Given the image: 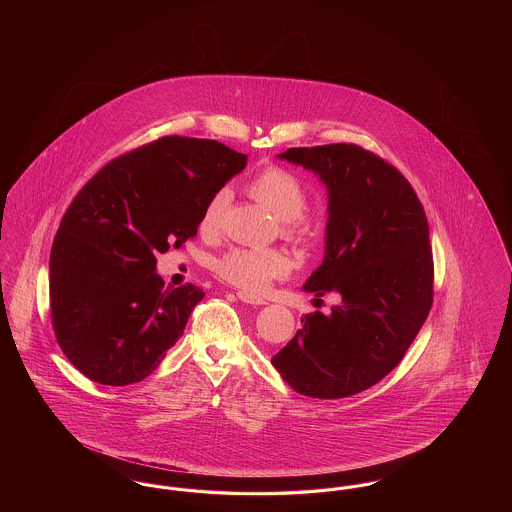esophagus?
Segmentation results:
<instances>
[{
  "mask_svg": "<svg viewBox=\"0 0 512 512\" xmlns=\"http://www.w3.org/2000/svg\"><path fill=\"white\" fill-rule=\"evenodd\" d=\"M238 299H240V301H244L247 305H265V303H267L263 297L253 295V293L249 292H238Z\"/></svg>",
  "mask_w": 512,
  "mask_h": 512,
  "instance_id": "1",
  "label": "esophagus"
}]
</instances>
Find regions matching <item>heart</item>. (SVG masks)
Listing matches in <instances>:
<instances>
[{"instance_id": "heart-1", "label": "heart", "mask_w": 512, "mask_h": 512, "mask_svg": "<svg viewBox=\"0 0 512 512\" xmlns=\"http://www.w3.org/2000/svg\"><path fill=\"white\" fill-rule=\"evenodd\" d=\"M247 190L276 219L282 220V234L288 240H309L311 226L303 217L309 207V192L297 176L280 167H268L251 178ZM226 203V190L211 195L199 220V230L203 234H215L219 230ZM288 270V257L280 249L265 247H232L215 263V272L222 280L247 292H263L272 280L284 276Z\"/></svg>"}]
</instances>
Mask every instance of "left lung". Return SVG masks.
Here are the masks:
<instances>
[{
    "label": "left lung",
    "mask_w": 512,
    "mask_h": 512,
    "mask_svg": "<svg viewBox=\"0 0 512 512\" xmlns=\"http://www.w3.org/2000/svg\"><path fill=\"white\" fill-rule=\"evenodd\" d=\"M278 157L326 184L324 259L303 290L332 293L338 305L301 318L272 365L301 395L349 397L401 363L432 309L426 213L409 180L361 146L292 147Z\"/></svg>",
    "instance_id": "left-lung-1"
}]
</instances>
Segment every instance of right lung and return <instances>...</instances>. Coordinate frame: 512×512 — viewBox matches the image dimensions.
Listing matches in <instances>:
<instances>
[{"instance_id": "add662e5", "label": "right lung", "mask_w": 512, "mask_h": 512, "mask_svg": "<svg viewBox=\"0 0 512 512\" xmlns=\"http://www.w3.org/2000/svg\"><path fill=\"white\" fill-rule=\"evenodd\" d=\"M247 165L215 140L165 136L107 163L63 215L49 257L55 338L86 378L142 382L203 299L165 288L157 253L197 234L203 207Z\"/></svg>"}]
</instances>
